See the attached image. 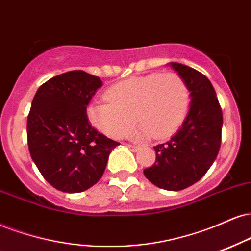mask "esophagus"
<instances>
[{"label":"esophagus","mask_w":251,"mask_h":251,"mask_svg":"<svg viewBox=\"0 0 251 251\" xmlns=\"http://www.w3.org/2000/svg\"><path fill=\"white\" fill-rule=\"evenodd\" d=\"M126 147H128L132 152H138L139 151V146H135V145H131V144H126Z\"/></svg>","instance_id":"obj_1"}]
</instances>
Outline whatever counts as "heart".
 Returning a JSON list of instances; mask_svg holds the SVG:
<instances>
[{
	"label": "heart",
	"instance_id": "obj_1",
	"mask_svg": "<svg viewBox=\"0 0 251 251\" xmlns=\"http://www.w3.org/2000/svg\"><path fill=\"white\" fill-rule=\"evenodd\" d=\"M105 98L87 106L89 122L108 137L122 138L133 118L138 126L132 135L139 140L151 135L160 140L173 134L185 119L189 101L185 80L174 72L122 80L108 87Z\"/></svg>",
	"mask_w": 251,
	"mask_h": 251
}]
</instances>
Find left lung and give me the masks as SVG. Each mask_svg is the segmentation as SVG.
<instances>
[{"mask_svg":"<svg viewBox=\"0 0 251 251\" xmlns=\"http://www.w3.org/2000/svg\"><path fill=\"white\" fill-rule=\"evenodd\" d=\"M168 65L185 80L191 106L176 134L154 146L155 162L144 174L159 188L177 192L198 182L215 161L223 117L215 90L204 75L180 63Z\"/></svg>","mask_w":251,"mask_h":251,"instance_id":"8db88e82","label":"left lung"}]
</instances>
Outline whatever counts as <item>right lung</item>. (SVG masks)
<instances>
[{
	"mask_svg": "<svg viewBox=\"0 0 251 251\" xmlns=\"http://www.w3.org/2000/svg\"><path fill=\"white\" fill-rule=\"evenodd\" d=\"M101 85L99 77L69 71L45 81L32 99L26 123L30 155L60 192L80 193L96 185L119 145L87 119V105Z\"/></svg>",
	"mask_w": 251,
	"mask_h": 251,
	"instance_id": "right-lung-1",
	"label": "right lung"
}]
</instances>
